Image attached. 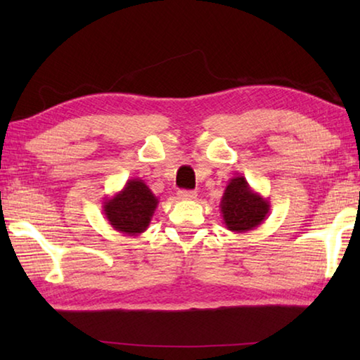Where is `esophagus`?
<instances>
[{
  "instance_id": "1",
  "label": "esophagus",
  "mask_w": 360,
  "mask_h": 360,
  "mask_svg": "<svg viewBox=\"0 0 360 360\" xmlns=\"http://www.w3.org/2000/svg\"><path fill=\"white\" fill-rule=\"evenodd\" d=\"M178 197L181 200H195V198H197V192H193V191H179L178 192Z\"/></svg>"
}]
</instances>
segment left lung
<instances>
[{"instance_id":"1","label":"left lung","mask_w":360,"mask_h":360,"mask_svg":"<svg viewBox=\"0 0 360 360\" xmlns=\"http://www.w3.org/2000/svg\"><path fill=\"white\" fill-rule=\"evenodd\" d=\"M219 206L225 227L235 233L257 229L270 212V202L255 192L241 174L229 181Z\"/></svg>"}]
</instances>
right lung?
<instances>
[{
    "label": "right lung",
    "mask_w": 360,
    "mask_h": 360,
    "mask_svg": "<svg viewBox=\"0 0 360 360\" xmlns=\"http://www.w3.org/2000/svg\"><path fill=\"white\" fill-rule=\"evenodd\" d=\"M158 198L143 179H129L122 191L103 200V214L122 233L138 236L148 230Z\"/></svg>",
    "instance_id": "obj_1"
}]
</instances>
